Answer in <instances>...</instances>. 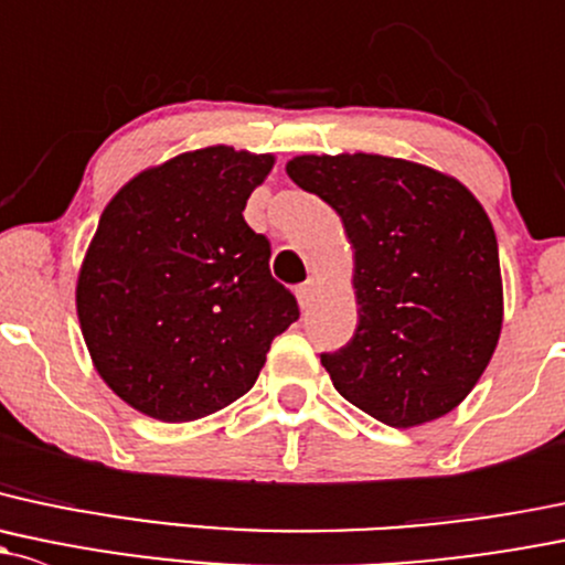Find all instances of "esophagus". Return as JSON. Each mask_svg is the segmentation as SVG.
<instances>
[{
    "label": "esophagus",
    "mask_w": 565,
    "mask_h": 565,
    "mask_svg": "<svg viewBox=\"0 0 565 565\" xmlns=\"http://www.w3.org/2000/svg\"><path fill=\"white\" fill-rule=\"evenodd\" d=\"M313 289H317V281H313V278H308V281H302L300 287L295 289V292H298L300 306H308V300L313 298Z\"/></svg>",
    "instance_id": "obj_1"
}]
</instances>
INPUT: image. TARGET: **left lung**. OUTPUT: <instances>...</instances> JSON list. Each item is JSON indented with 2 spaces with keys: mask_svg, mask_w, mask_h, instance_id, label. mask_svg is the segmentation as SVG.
<instances>
[{
  "mask_svg": "<svg viewBox=\"0 0 565 565\" xmlns=\"http://www.w3.org/2000/svg\"><path fill=\"white\" fill-rule=\"evenodd\" d=\"M287 173L341 216L354 246L360 322L324 352L332 387L390 427L449 414L495 352L498 241L455 178L379 153L298 157Z\"/></svg>",
  "mask_w": 565,
  "mask_h": 565,
  "instance_id": "left-lung-1",
  "label": "left lung"
}]
</instances>
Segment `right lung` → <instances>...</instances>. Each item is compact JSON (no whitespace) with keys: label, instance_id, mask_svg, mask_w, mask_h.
<instances>
[{"label":"right lung","instance_id":"1","mask_svg":"<svg viewBox=\"0 0 565 565\" xmlns=\"http://www.w3.org/2000/svg\"><path fill=\"white\" fill-rule=\"evenodd\" d=\"M270 168V153L200 148L132 178L99 216L81 330L105 384L148 417L192 423L230 406L298 322L270 241L243 218Z\"/></svg>","mask_w":565,"mask_h":565}]
</instances>
